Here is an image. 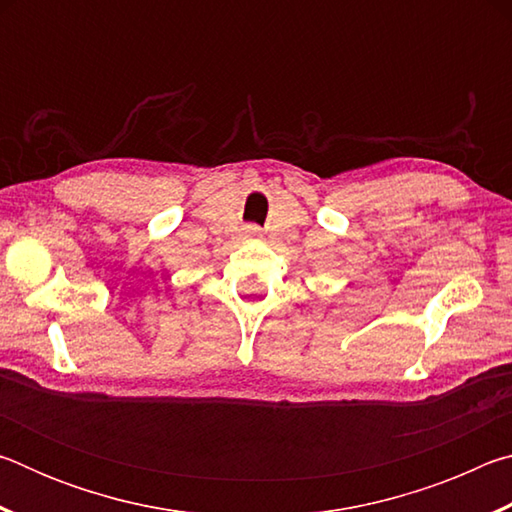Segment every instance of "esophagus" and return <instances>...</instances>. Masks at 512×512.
Listing matches in <instances>:
<instances>
[{"mask_svg": "<svg viewBox=\"0 0 512 512\" xmlns=\"http://www.w3.org/2000/svg\"><path fill=\"white\" fill-rule=\"evenodd\" d=\"M248 235H259V230H257V228H253V225H250V228H248Z\"/></svg>", "mask_w": 512, "mask_h": 512, "instance_id": "obj_1", "label": "esophagus"}]
</instances>
